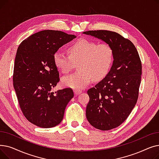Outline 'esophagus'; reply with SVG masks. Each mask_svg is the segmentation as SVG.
<instances>
[{"label": "esophagus", "instance_id": "1", "mask_svg": "<svg viewBox=\"0 0 159 159\" xmlns=\"http://www.w3.org/2000/svg\"><path fill=\"white\" fill-rule=\"evenodd\" d=\"M81 93H82V91L80 90V89H75V90H74V93L75 95H79Z\"/></svg>", "mask_w": 159, "mask_h": 159}]
</instances>
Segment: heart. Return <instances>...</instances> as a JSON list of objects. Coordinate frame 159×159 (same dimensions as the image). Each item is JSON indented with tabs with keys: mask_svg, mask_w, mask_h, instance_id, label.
Returning <instances> with one entry per match:
<instances>
[{
	"mask_svg": "<svg viewBox=\"0 0 159 159\" xmlns=\"http://www.w3.org/2000/svg\"><path fill=\"white\" fill-rule=\"evenodd\" d=\"M68 55L57 51L53 55V62L57 69L63 73L70 72L79 65V70L62 78V84L73 89H82L92 80L98 81L110 72L114 60L112 47L107 43L81 38L68 48Z\"/></svg>",
	"mask_w": 159,
	"mask_h": 159,
	"instance_id": "heart-1",
	"label": "heart"
}]
</instances>
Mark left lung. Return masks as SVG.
Masks as SVG:
<instances>
[{
    "label": "left lung",
    "instance_id": "obj_1",
    "mask_svg": "<svg viewBox=\"0 0 159 159\" xmlns=\"http://www.w3.org/2000/svg\"><path fill=\"white\" fill-rule=\"evenodd\" d=\"M110 44L114 60L107 76L88 90L89 101L86 118L91 126L102 131L118 127L135 107L141 81L142 64L131 42L119 33L107 30L83 32Z\"/></svg>",
    "mask_w": 159,
    "mask_h": 159
}]
</instances>
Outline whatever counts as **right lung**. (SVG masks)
Segmentation results:
<instances>
[{
    "label": "right lung",
    "mask_w": 159,
    "mask_h": 159,
    "mask_svg": "<svg viewBox=\"0 0 159 159\" xmlns=\"http://www.w3.org/2000/svg\"><path fill=\"white\" fill-rule=\"evenodd\" d=\"M75 38L61 31L43 30L24 40L17 49L13 87L24 116L35 126L49 128L59 124L74 96L71 88L52 89L60 80L53 55Z\"/></svg>",
    "instance_id": "obj_1"
}]
</instances>
